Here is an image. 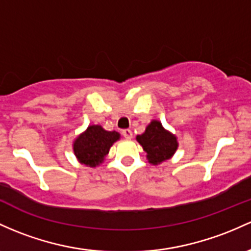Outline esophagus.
<instances>
[{
    "label": "esophagus",
    "instance_id": "34e87169",
    "mask_svg": "<svg viewBox=\"0 0 251 251\" xmlns=\"http://www.w3.org/2000/svg\"><path fill=\"white\" fill-rule=\"evenodd\" d=\"M123 136L125 137L126 139H131L132 136H133V133H132L131 130H124L123 131Z\"/></svg>",
    "mask_w": 251,
    "mask_h": 251
}]
</instances>
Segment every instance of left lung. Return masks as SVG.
Wrapping results in <instances>:
<instances>
[{"label": "left lung", "mask_w": 251, "mask_h": 251, "mask_svg": "<svg viewBox=\"0 0 251 251\" xmlns=\"http://www.w3.org/2000/svg\"><path fill=\"white\" fill-rule=\"evenodd\" d=\"M137 142L147 152L149 163L152 166L172 158L178 148V142L175 134L166 130L161 121L152 120L145 128L144 133L136 137Z\"/></svg>", "instance_id": "8db88e82"}]
</instances>
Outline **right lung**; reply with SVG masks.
<instances>
[{"mask_svg":"<svg viewBox=\"0 0 251 251\" xmlns=\"http://www.w3.org/2000/svg\"><path fill=\"white\" fill-rule=\"evenodd\" d=\"M119 139V132L106 131L101 125H89L74 140L73 150L79 163L95 168L103 163L109 149Z\"/></svg>","mask_w":251,"mask_h":251,"instance_id":"right-lung-1","label":"right lung"}]
</instances>
